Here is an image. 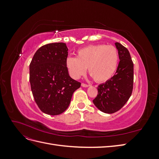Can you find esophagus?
<instances>
[{
  "label": "esophagus",
  "mask_w": 159,
  "mask_h": 159,
  "mask_svg": "<svg viewBox=\"0 0 159 159\" xmlns=\"http://www.w3.org/2000/svg\"><path fill=\"white\" fill-rule=\"evenodd\" d=\"M81 86L84 88H88L89 86V85H88V84H81Z\"/></svg>",
  "instance_id": "obj_1"
}]
</instances>
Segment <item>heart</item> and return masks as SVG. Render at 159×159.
I'll return each instance as SVG.
<instances>
[{"label": "heart", "mask_w": 159, "mask_h": 159, "mask_svg": "<svg viewBox=\"0 0 159 159\" xmlns=\"http://www.w3.org/2000/svg\"><path fill=\"white\" fill-rule=\"evenodd\" d=\"M119 62L117 49L113 46L89 45L76 52V57H68L66 67L74 80L82 76L88 68V73L97 82H104L112 78Z\"/></svg>", "instance_id": "obj_1"}]
</instances>
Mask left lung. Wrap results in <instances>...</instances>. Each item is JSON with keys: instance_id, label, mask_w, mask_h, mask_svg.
<instances>
[{"instance_id": "left-lung-1", "label": "left lung", "mask_w": 159, "mask_h": 159, "mask_svg": "<svg viewBox=\"0 0 159 159\" xmlns=\"http://www.w3.org/2000/svg\"><path fill=\"white\" fill-rule=\"evenodd\" d=\"M119 63L115 74L106 82L100 84L94 105L101 111L113 113L121 109L131 97L133 88V63L129 50L119 42Z\"/></svg>"}]
</instances>
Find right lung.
<instances>
[{
	"label": "right lung",
	"instance_id": "obj_1",
	"mask_svg": "<svg viewBox=\"0 0 159 159\" xmlns=\"http://www.w3.org/2000/svg\"><path fill=\"white\" fill-rule=\"evenodd\" d=\"M68 48L65 43L42 46L30 64V83L33 97L43 113L57 115L68 107L72 95L81 83L72 79L66 67Z\"/></svg>",
	"mask_w": 159,
	"mask_h": 159
}]
</instances>
